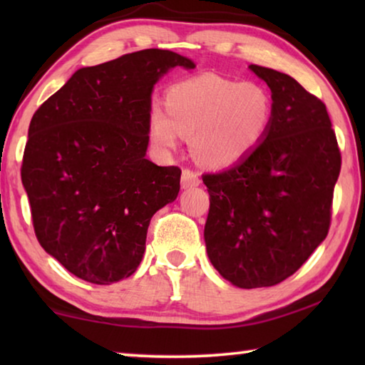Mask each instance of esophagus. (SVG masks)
Returning <instances> with one entry per match:
<instances>
[{"label": "esophagus", "mask_w": 365, "mask_h": 365, "mask_svg": "<svg viewBox=\"0 0 365 365\" xmlns=\"http://www.w3.org/2000/svg\"><path fill=\"white\" fill-rule=\"evenodd\" d=\"M201 183L200 175L193 172L191 169H183L182 170V187L183 188H193Z\"/></svg>", "instance_id": "1"}]
</instances>
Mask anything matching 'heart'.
I'll use <instances>...</instances> for the list:
<instances>
[{"mask_svg": "<svg viewBox=\"0 0 365 365\" xmlns=\"http://www.w3.org/2000/svg\"><path fill=\"white\" fill-rule=\"evenodd\" d=\"M272 100L261 85L202 73L172 85L165 109L154 104L148 128L154 145L174 150L180 135L201 164L227 168L257 148L269 132Z\"/></svg>", "mask_w": 365, "mask_h": 365, "instance_id": "heart-1", "label": "heart"}]
</instances>
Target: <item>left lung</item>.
Segmentation results:
<instances>
[{"label": "left lung", "instance_id": "8db88e82", "mask_svg": "<svg viewBox=\"0 0 365 365\" xmlns=\"http://www.w3.org/2000/svg\"><path fill=\"white\" fill-rule=\"evenodd\" d=\"M250 69L269 85L272 122L238 164L202 175L211 196L205 240L224 279L261 288L293 275L325 240L341 153L324 101L287 73Z\"/></svg>", "mask_w": 365, "mask_h": 365}]
</instances>
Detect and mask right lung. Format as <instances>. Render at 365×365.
<instances>
[{
    "label": "right lung",
    "instance_id": "right-lung-1",
    "mask_svg": "<svg viewBox=\"0 0 365 365\" xmlns=\"http://www.w3.org/2000/svg\"><path fill=\"white\" fill-rule=\"evenodd\" d=\"M172 67L169 49H143L78 69L35 110L22 158L36 240L78 279L130 277L151 217L180 190L182 170L145 158L151 91Z\"/></svg>",
    "mask_w": 365,
    "mask_h": 365
}]
</instances>
